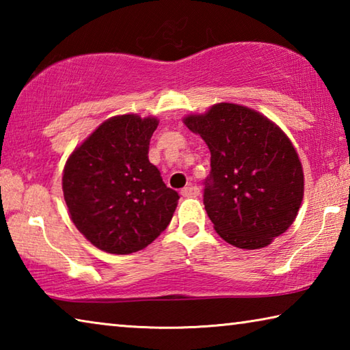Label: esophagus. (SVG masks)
I'll return each instance as SVG.
<instances>
[{
  "instance_id": "obj_1",
  "label": "esophagus",
  "mask_w": 350,
  "mask_h": 350,
  "mask_svg": "<svg viewBox=\"0 0 350 350\" xmlns=\"http://www.w3.org/2000/svg\"><path fill=\"white\" fill-rule=\"evenodd\" d=\"M182 196L183 198H194V196H199V188L194 187V185H188L185 188H182Z\"/></svg>"
}]
</instances>
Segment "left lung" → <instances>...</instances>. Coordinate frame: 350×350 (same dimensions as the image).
<instances>
[{"label":"left lung","instance_id":"8db88e82","mask_svg":"<svg viewBox=\"0 0 350 350\" xmlns=\"http://www.w3.org/2000/svg\"><path fill=\"white\" fill-rule=\"evenodd\" d=\"M211 152L204 205L215 230L238 248L267 247L293 224L304 176L292 142L275 123L233 103L183 118Z\"/></svg>","mask_w":350,"mask_h":350}]
</instances>
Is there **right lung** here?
<instances>
[{
  "mask_svg": "<svg viewBox=\"0 0 350 350\" xmlns=\"http://www.w3.org/2000/svg\"><path fill=\"white\" fill-rule=\"evenodd\" d=\"M157 125L154 117H112L68 159L63 194L70 219L100 250L139 252L173 217L179 194L148 159Z\"/></svg>",
  "mask_w": 350,
  "mask_h": 350,
  "instance_id": "1",
  "label": "right lung"
}]
</instances>
